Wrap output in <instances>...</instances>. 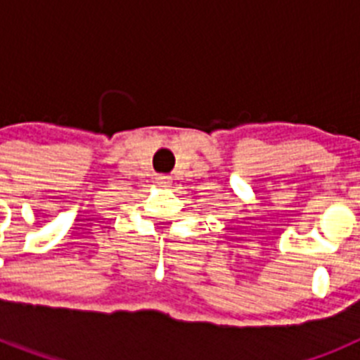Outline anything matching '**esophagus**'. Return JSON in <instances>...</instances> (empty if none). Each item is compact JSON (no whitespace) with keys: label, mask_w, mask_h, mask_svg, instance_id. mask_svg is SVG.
Segmentation results:
<instances>
[{"label":"esophagus","mask_w":360,"mask_h":360,"mask_svg":"<svg viewBox=\"0 0 360 360\" xmlns=\"http://www.w3.org/2000/svg\"><path fill=\"white\" fill-rule=\"evenodd\" d=\"M157 184L160 187H169L171 186V176H167V174H158Z\"/></svg>","instance_id":"obj_1"}]
</instances>
